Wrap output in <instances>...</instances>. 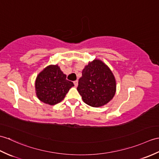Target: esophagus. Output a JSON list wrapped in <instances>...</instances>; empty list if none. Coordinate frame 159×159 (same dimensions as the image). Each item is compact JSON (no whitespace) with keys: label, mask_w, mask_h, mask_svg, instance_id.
I'll list each match as a JSON object with an SVG mask.
<instances>
[{"label":"esophagus","mask_w":159,"mask_h":159,"mask_svg":"<svg viewBox=\"0 0 159 159\" xmlns=\"http://www.w3.org/2000/svg\"><path fill=\"white\" fill-rule=\"evenodd\" d=\"M74 84H75V87H77V86H78V83H79V81L78 80H75V81H74Z\"/></svg>","instance_id":"obj_1"}]
</instances>
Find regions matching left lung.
<instances>
[{"mask_svg":"<svg viewBox=\"0 0 159 159\" xmlns=\"http://www.w3.org/2000/svg\"><path fill=\"white\" fill-rule=\"evenodd\" d=\"M116 80L104 62L94 60L83 70L77 87L83 102L92 107H100L111 100L116 93Z\"/></svg>","mask_w":159,"mask_h":159,"instance_id":"obj_1","label":"left lung"}]
</instances>
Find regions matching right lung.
Returning <instances> with one entry per match:
<instances>
[{
  "label": "right lung",
  "instance_id": "right-lung-1",
  "mask_svg": "<svg viewBox=\"0 0 159 159\" xmlns=\"http://www.w3.org/2000/svg\"><path fill=\"white\" fill-rule=\"evenodd\" d=\"M73 86V83L66 79V75L57 65L47 66L39 74L35 81L37 98L51 106L61 102Z\"/></svg>",
  "mask_w": 159,
  "mask_h": 159
}]
</instances>
